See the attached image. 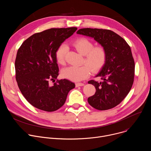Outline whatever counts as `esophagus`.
I'll return each mask as SVG.
<instances>
[{
    "label": "esophagus",
    "mask_w": 151,
    "mask_h": 151,
    "mask_svg": "<svg viewBox=\"0 0 151 151\" xmlns=\"http://www.w3.org/2000/svg\"><path fill=\"white\" fill-rule=\"evenodd\" d=\"M83 85H84L83 83H81V82L76 83V87H80V86H83Z\"/></svg>",
    "instance_id": "1"
}]
</instances>
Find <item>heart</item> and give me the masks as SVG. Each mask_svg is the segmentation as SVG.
Returning <instances> with one entry per match:
<instances>
[{
    "label": "heart",
    "mask_w": 151,
    "mask_h": 151,
    "mask_svg": "<svg viewBox=\"0 0 151 151\" xmlns=\"http://www.w3.org/2000/svg\"><path fill=\"white\" fill-rule=\"evenodd\" d=\"M72 45L79 53L85 55L83 63L86 64L81 66H69L64 68L61 71L64 78L75 82L81 81L90 76L91 70L93 72H96L104 66L107 54L103 47H94L93 43L85 37L76 39ZM68 51V47L64 44H61L57 48L55 55L58 64L61 65L65 64L66 56Z\"/></svg>",
    "instance_id": "b5f03b06"
}]
</instances>
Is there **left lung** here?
Returning <instances> with one entry per match:
<instances>
[{"instance_id":"left-lung-1","label":"left lung","mask_w":151,"mask_h":151,"mask_svg":"<svg viewBox=\"0 0 151 151\" xmlns=\"http://www.w3.org/2000/svg\"><path fill=\"white\" fill-rule=\"evenodd\" d=\"M76 33L94 38L106 50V63L96 76L101 81L88 82L96 89L88 102L97 110L112 109L125 99L132 87L135 64L131 48L122 37L110 30L85 28Z\"/></svg>"}]
</instances>
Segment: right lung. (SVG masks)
Returning a JSON list of instances; mask_svg holds the SVG:
<instances>
[{"label": "right lung", "instance_id": "add662e5", "mask_svg": "<svg viewBox=\"0 0 151 151\" xmlns=\"http://www.w3.org/2000/svg\"><path fill=\"white\" fill-rule=\"evenodd\" d=\"M76 30V27L53 28L35 33L17 51L15 68L19 89L27 101L39 109L58 110L75 87L66 79H57L53 86L49 82L58 76L56 50Z\"/></svg>", "mask_w": 151, "mask_h": 151}]
</instances>
